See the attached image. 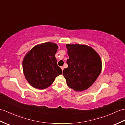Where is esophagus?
Returning <instances> with one entry per match:
<instances>
[{
  "label": "esophagus",
  "mask_w": 125,
  "mask_h": 125,
  "mask_svg": "<svg viewBox=\"0 0 125 125\" xmlns=\"http://www.w3.org/2000/svg\"><path fill=\"white\" fill-rule=\"evenodd\" d=\"M61 68L62 70L63 71V69H64V67H63V66H61Z\"/></svg>",
  "instance_id": "obj_1"
}]
</instances>
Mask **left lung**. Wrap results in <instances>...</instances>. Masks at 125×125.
Segmentation results:
<instances>
[{
  "label": "left lung",
  "instance_id": "8db88e82",
  "mask_svg": "<svg viewBox=\"0 0 125 125\" xmlns=\"http://www.w3.org/2000/svg\"><path fill=\"white\" fill-rule=\"evenodd\" d=\"M69 59L63 74L68 86L76 91H83L93 85L102 70V62L94 49L83 45H66Z\"/></svg>",
  "mask_w": 125,
  "mask_h": 125
}]
</instances>
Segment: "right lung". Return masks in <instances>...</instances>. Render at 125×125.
I'll use <instances>...</instances> for the list:
<instances>
[{"instance_id": "obj_1", "label": "right lung", "mask_w": 125, "mask_h": 125, "mask_svg": "<svg viewBox=\"0 0 125 125\" xmlns=\"http://www.w3.org/2000/svg\"><path fill=\"white\" fill-rule=\"evenodd\" d=\"M57 48L55 43L46 42L34 46L26 55L23 61V72L31 86L39 89L46 88L62 73L55 56Z\"/></svg>"}]
</instances>
